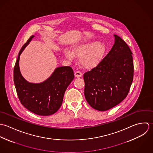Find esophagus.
I'll use <instances>...</instances> for the list:
<instances>
[{
  "instance_id": "1",
  "label": "esophagus",
  "mask_w": 153,
  "mask_h": 153,
  "mask_svg": "<svg viewBox=\"0 0 153 153\" xmlns=\"http://www.w3.org/2000/svg\"><path fill=\"white\" fill-rule=\"evenodd\" d=\"M74 75H75V77H81L82 76V73L80 71H76L75 73H74Z\"/></svg>"
}]
</instances>
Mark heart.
Returning a JSON list of instances; mask_svg holds the SVG:
<instances>
[{"mask_svg": "<svg viewBox=\"0 0 153 153\" xmlns=\"http://www.w3.org/2000/svg\"><path fill=\"white\" fill-rule=\"evenodd\" d=\"M106 51V45L100 41H93L74 47L71 51L68 48H64V56L72 60L74 56L79 57L80 66L88 70L96 67L102 60Z\"/></svg>", "mask_w": 153, "mask_h": 153, "instance_id": "heart-1", "label": "heart"}]
</instances>
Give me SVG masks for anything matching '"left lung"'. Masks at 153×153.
Returning <instances> with one entry per match:
<instances>
[{
    "label": "left lung",
    "instance_id": "obj_1",
    "mask_svg": "<svg viewBox=\"0 0 153 153\" xmlns=\"http://www.w3.org/2000/svg\"><path fill=\"white\" fill-rule=\"evenodd\" d=\"M114 37L115 43L106 56L83 75L85 98L92 108L99 111L121 103L133 80L132 53L122 38L117 35Z\"/></svg>",
    "mask_w": 153,
    "mask_h": 153
}]
</instances>
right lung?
Segmentation results:
<instances>
[{"mask_svg": "<svg viewBox=\"0 0 153 153\" xmlns=\"http://www.w3.org/2000/svg\"><path fill=\"white\" fill-rule=\"evenodd\" d=\"M34 37L32 35L21 49L13 70V80L19 99L22 105L32 113L48 116L61 107L64 93L74 76L71 67H59L45 81L39 83L28 82L19 69L20 56Z\"/></svg>", "mask_w": 153, "mask_h": 153, "instance_id": "1", "label": "right lung"}]
</instances>
